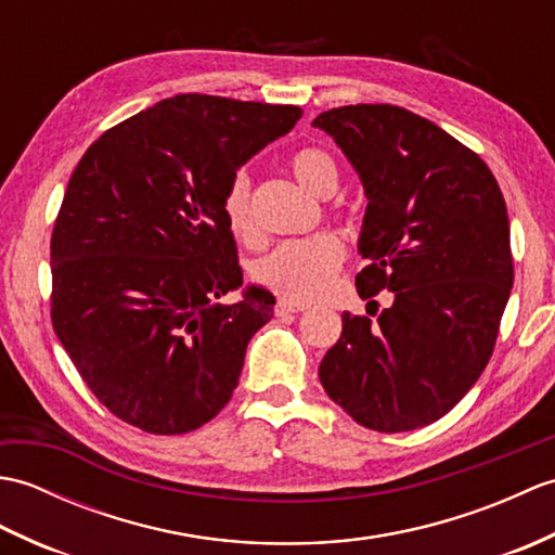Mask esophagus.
I'll use <instances>...</instances> for the list:
<instances>
[{
    "mask_svg": "<svg viewBox=\"0 0 555 555\" xmlns=\"http://www.w3.org/2000/svg\"><path fill=\"white\" fill-rule=\"evenodd\" d=\"M302 310H308V308H305V305H300V302H291V300H279L276 308H274L276 317L293 314V312H302Z\"/></svg>",
    "mask_w": 555,
    "mask_h": 555,
    "instance_id": "1",
    "label": "esophagus"
}]
</instances>
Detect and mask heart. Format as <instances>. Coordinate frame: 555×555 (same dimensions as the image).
I'll return each instance as SVG.
<instances>
[{"mask_svg": "<svg viewBox=\"0 0 555 555\" xmlns=\"http://www.w3.org/2000/svg\"><path fill=\"white\" fill-rule=\"evenodd\" d=\"M291 171L314 195H332L338 185V164L322 147H302L291 157ZM223 221L241 243L257 241L253 215V181L238 171L229 181L221 199ZM346 259V245L332 231L286 241L259 257L253 264V279L259 286L291 302H312L322 298Z\"/></svg>", "mask_w": 555, "mask_h": 555, "instance_id": "b5f03b06", "label": "heart"}]
</instances>
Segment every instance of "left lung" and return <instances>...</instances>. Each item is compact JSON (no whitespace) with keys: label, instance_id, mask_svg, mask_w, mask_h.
<instances>
[{"label":"left lung","instance_id":"1","mask_svg":"<svg viewBox=\"0 0 555 555\" xmlns=\"http://www.w3.org/2000/svg\"><path fill=\"white\" fill-rule=\"evenodd\" d=\"M312 126L346 152L370 199L360 298L393 291L376 322L344 312L320 382L362 427H427L475 386L496 346L513 288L503 193L477 152L403 107L348 104Z\"/></svg>","mask_w":555,"mask_h":555}]
</instances>
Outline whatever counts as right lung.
<instances>
[{
  "instance_id": "1",
  "label": "right lung",
  "mask_w": 555,
  "mask_h": 555,
  "mask_svg": "<svg viewBox=\"0 0 555 555\" xmlns=\"http://www.w3.org/2000/svg\"><path fill=\"white\" fill-rule=\"evenodd\" d=\"M302 116L293 104L185 92L104 131L70 173L52 231L50 314L112 415L157 436L219 415L274 296L243 286L229 181Z\"/></svg>"
}]
</instances>
